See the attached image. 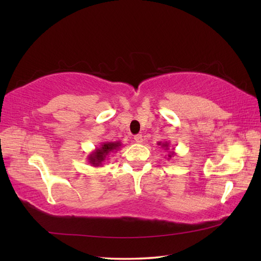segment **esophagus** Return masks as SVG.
<instances>
[{"label": "esophagus", "mask_w": 261, "mask_h": 261, "mask_svg": "<svg viewBox=\"0 0 261 261\" xmlns=\"http://www.w3.org/2000/svg\"><path fill=\"white\" fill-rule=\"evenodd\" d=\"M134 140H135V142H137V143H141V142L143 141L142 136H141V135H136L135 138H134Z\"/></svg>", "instance_id": "obj_1"}]
</instances>
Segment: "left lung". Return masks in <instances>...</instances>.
<instances>
[{"instance_id":"8db88e82","label":"left lung","mask_w":261,"mask_h":261,"mask_svg":"<svg viewBox=\"0 0 261 261\" xmlns=\"http://www.w3.org/2000/svg\"><path fill=\"white\" fill-rule=\"evenodd\" d=\"M158 146H160L162 147L164 150H167L168 151V160L171 158V157H174L175 156V151H174V149H171V150H169V142L168 141H165V142H158Z\"/></svg>"}]
</instances>
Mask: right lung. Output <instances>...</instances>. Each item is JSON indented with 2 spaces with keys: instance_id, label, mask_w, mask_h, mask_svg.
<instances>
[{
  "instance_id": "obj_1",
  "label": "right lung",
  "mask_w": 261,
  "mask_h": 261,
  "mask_svg": "<svg viewBox=\"0 0 261 261\" xmlns=\"http://www.w3.org/2000/svg\"><path fill=\"white\" fill-rule=\"evenodd\" d=\"M122 143L120 141H104L99 145L95 150H94L92 153L88 154L87 160L90 165L94 166V167H102L104 160L109 158V154L111 152H115L118 151L121 148Z\"/></svg>"
}]
</instances>
